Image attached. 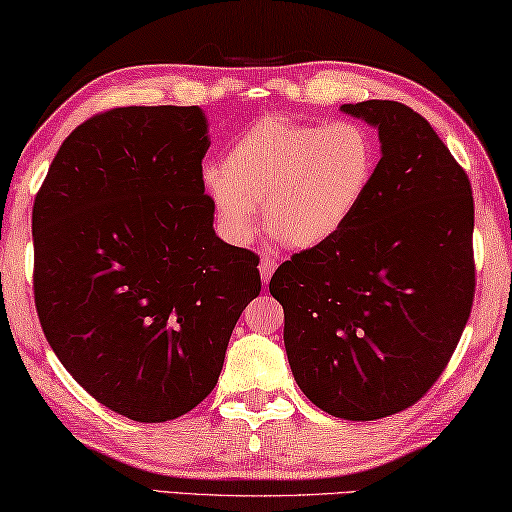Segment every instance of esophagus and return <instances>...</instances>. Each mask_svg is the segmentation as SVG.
Masks as SVG:
<instances>
[{"instance_id": "esophagus-1", "label": "esophagus", "mask_w": 512, "mask_h": 512, "mask_svg": "<svg viewBox=\"0 0 512 512\" xmlns=\"http://www.w3.org/2000/svg\"><path fill=\"white\" fill-rule=\"evenodd\" d=\"M258 270H261V281L267 283L272 279L274 270H277V261H274V258H270V256H263L261 265H258Z\"/></svg>"}]
</instances>
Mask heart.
Here are the masks:
<instances>
[{"instance_id":"b5f03b06","label":"heart","mask_w":512,"mask_h":512,"mask_svg":"<svg viewBox=\"0 0 512 512\" xmlns=\"http://www.w3.org/2000/svg\"><path fill=\"white\" fill-rule=\"evenodd\" d=\"M380 144L357 121L263 116L231 141L224 167L203 169L217 222L245 242L265 226L281 245L311 249L336 238L375 183Z\"/></svg>"}]
</instances>
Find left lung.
Masks as SVG:
<instances>
[{
	"instance_id": "left-lung-1",
	"label": "left lung",
	"mask_w": 512,
	"mask_h": 512,
	"mask_svg": "<svg viewBox=\"0 0 512 512\" xmlns=\"http://www.w3.org/2000/svg\"><path fill=\"white\" fill-rule=\"evenodd\" d=\"M341 112L377 128L382 157L352 222L281 263L270 293L297 387L322 412L373 421L428 393L474 302V196L432 125L403 102Z\"/></svg>"
}]
</instances>
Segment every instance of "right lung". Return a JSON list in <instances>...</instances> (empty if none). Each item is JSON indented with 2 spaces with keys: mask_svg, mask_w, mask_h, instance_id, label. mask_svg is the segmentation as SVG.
Here are the masks:
<instances>
[{
  "mask_svg": "<svg viewBox=\"0 0 512 512\" xmlns=\"http://www.w3.org/2000/svg\"><path fill=\"white\" fill-rule=\"evenodd\" d=\"M201 107H116L70 132L36 194L34 297L66 371L116 414L178 419L215 389L261 293L212 229Z\"/></svg>",
  "mask_w": 512,
  "mask_h": 512,
  "instance_id": "add662e5",
  "label": "right lung"
}]
</instances>
